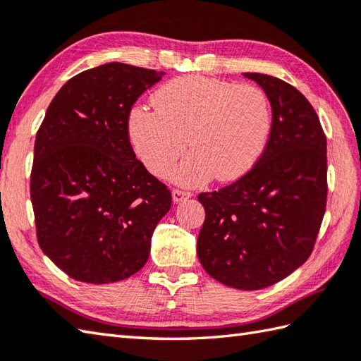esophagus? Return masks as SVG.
<instances>
[{"instance_id": "esophagus-1", "label": "esophagus", "mask_w": 361, "mask_h": 361, "mask_svg": "<svg viewBox=\"0 0 361 361\" xmlns=\"http://www.w3.org/2000/svg\"><path fill=\"white\" fill-rule=\"evenodd\" d=\"M190 197H192V194L188 192V190H180V189L172 190V200H173V203H181V202L188 200V198H190Z\"/></svg>"}]
</instances>
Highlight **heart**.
I'll return each instance as SVG.
<instances>
[{
  "mask_svg": "<svg viewBox=\"0 0 361 361\" xmlns=\"http://www.w3.org/2000/svg\"><path fill=\"white\" fill-rule=\"evenodd\" d=\"M153 104L128 111L127 132L136 157L155 176L171 171L186 137L192 152L172 175L183 186H202L214 176L239 180L265 150L271 111L257 87L183 75L159 87Z\"/></svg>",
  "mask_w": 361,
  "mask_h": 361,
  "instance_id": "obj_1",
  "label": "heart"
}]
</instances>
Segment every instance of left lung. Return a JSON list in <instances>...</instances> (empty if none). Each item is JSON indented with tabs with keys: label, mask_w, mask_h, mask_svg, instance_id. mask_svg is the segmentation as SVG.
<instances>
[{
	"label": "left lung",
	"mask_w": 361,
	"mask_h": 361,
	"mask_svg": "<svg viewBox=\"0 0 361 361\" xmlns=\"http://www.w3.org/2000/svg\"><path fill=\"white\" fill-rule=\"evenodd\" d=\"M271 105V130L255 167L233 185L198 195L206 219L197 240L209 276L260 290L309 259L327 198V145L315 110L278 78L243 73Z\"/></svg>",
	"instance_id": "left-lung-1"
}]
</instances>
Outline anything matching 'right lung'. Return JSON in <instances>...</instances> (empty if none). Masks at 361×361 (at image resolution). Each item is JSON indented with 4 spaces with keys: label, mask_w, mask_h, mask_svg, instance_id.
Instances as JSON below:
<instances>
[{
    "label": "right lung",
    "mask_w": 361,
    "mask_h": 361,
    "mask_svg": "<svg viewBox=\"0 0 361 361\" xmlns=\"http://www.w3.org/2000/svg\"><path fill=\"white\" fill-rule=\"evenodd\" d=\"M166 73L111 62L68 80L37 132L30 172L37 239L70 278L110 283L140 271L171 209L169 189L136 159L127 118Z\"/></svg>",
    "instance_id": "obj_1"
}]
</instances>
